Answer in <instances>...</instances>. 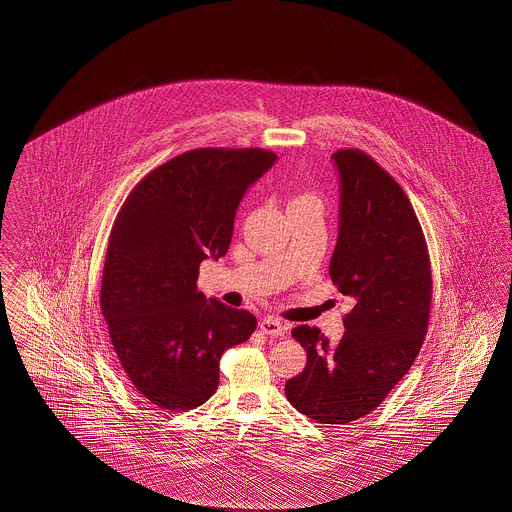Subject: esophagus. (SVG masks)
Instances as JSON below:
<instances>
[{"label":"esophagus","mask_w":512,"mask_h":512,"mask_svg":"<svg viewBox=\"0 0 512 512\" xmlns=\"http://www.w3.org/2000/svg\"><path fill=\"white\" fill-rule=\"evenodd\" d=\"M259 328H261L263 334L274 336V338H280V336H284V334L288 332V324L282 322L280 318L274 317L263 318V320L259 322Z\"/></svg>","instance_id":"obj_1"}]
</instances>
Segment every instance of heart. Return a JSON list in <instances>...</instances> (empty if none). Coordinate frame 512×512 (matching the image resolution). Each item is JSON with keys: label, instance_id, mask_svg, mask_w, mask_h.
<instances>
[{"label": "heart", "instance_id": "1", "mask_svg": "<svg viewBox=\"0 0 512 512\" xmlns=\"http://www.w3.org/2000/svg\"><path fill=\"white\" fill-rule=\"evenodd\" d=\"M297 201H311V203H315V205H320V201H318V197L315 194H303L299 195V197H295ZM293 199V201H295Z\"/></svg>", "mask_w": 512, "mask_h": 512}]
</instances>
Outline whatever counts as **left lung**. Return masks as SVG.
Returning a JSON list of instances; mask_svg holds the SVG:
<instances>
[{
	"instance_id": "8db88e82",
	"label": "left lung",
	"mask_w": 512,
	"mask_h": 512,
	"mask_svg": "<svg viewBox=\"0 0 512 512\" xmlns=\"http://www.w3.org/2000/svg\"><path fill=\"white\" fill-rule=\"evenodd\" d=\"M340 176V226L330 278L353 309L340 343L311 326L293 328L307 365L286 397L320 424L374 411L409 372L428 330L432 270L409 197L359 149L332 155Z\"/></svg>"
}]
</instances>
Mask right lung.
<instances>
[{
    "label": "right lung",
    "instance_id": "right-lung-1",
    "mask_svg": "<svg viewBox=\"0 0 512 512\" xmlns=\"http://www.w3.org/2000/svg\"><path fill=\"white\" fill-rule=\"evenodd\" d=\"M278 157L203 147L149 172L113 224L101 313L124 376L165 411L203 405L222 353L249 340L257 318L197 292L201 261L226 255L247 188Z\"/></svg>",
    "mask_w": 512,
    "mask_h": 512
}]
</instances>
